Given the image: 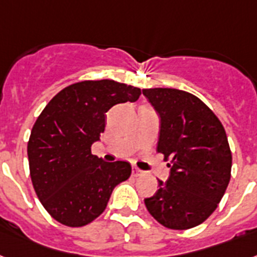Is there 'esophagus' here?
<instances>
[{
  "mask_svg": "<svg viewBox=\"0 0 257 257\" xmlns=\"http://www.w3.org/2000/svg\"><path fill=\"white\" fill-rule=\"evenodd\" d=\"M142 173H143V172H142L139 168H137V167H135V168H133V176H134V177H138V176H141Z\"/></svg>",
  "mask_w": 257,
  "mask_h": 257,
  "instance_id": "esophagus-1",
  "label": "esophagus"
}]
</instances>
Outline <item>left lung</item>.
I'll return each mask as SVG.
<instances>
[{"mask_svg": "<svg viewBox=\"0 0 257 257\" xmlns=\"http://www.w3.org/2000/svg\"><path fill=\"white\" fill-rule=\"evenodd\" d=\"M160 115L158 152L171 163L167 181L144 203L164 227L188 230L218 207L231 179L232 155L223 124L192 93L171 88L143 89Z\"/></svg>", "mask_w": 257, "mask_h": 257, "instance_id": "left-lung-1", "label": "left lung"}]
</instances>
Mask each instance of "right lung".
Instances as JSON below:
<instances>
[{"instance_id":"1","label":"right lung","mask_w":257,"mask_h":257,"mask_svg":"<svg viewBox=\"0 0 257 257\" xmlns=\"http://www.w3.org/2000/svg\"><path fill=\"white\" fill-rule=\"evenodd\" d=\"M141 94L139 88L114 80H85L60 90L38 116L27 143L30 176L59 223L81 227L93 222L114 188L130 177L128 163H105L92 154V144L105 131L106 113Z\"/></svg>"}]
</instances>
